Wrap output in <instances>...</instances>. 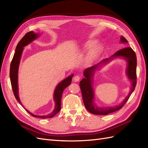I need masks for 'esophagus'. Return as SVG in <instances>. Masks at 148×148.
<instances>
[{
  "label": "esophagus",
  "instance_id": "34e87169",
  "mask_svg": "<svg viewBox=\"0 0 148 148\" xmlns=\"http://www.w3.org/2000/svg\"><path fill=\"white\" fill-rule=\"evenodd\" d=\"M79 79H80V77H79L78 75H75L73 78V81L74 82H79Z\"/></svg>",
  "mask_w": 148,
  "mask_h": 148
}]
</instances>
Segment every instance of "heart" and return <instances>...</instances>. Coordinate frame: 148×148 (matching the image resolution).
<instances>
[{
	"label": "heart",
	"mask_w": 148,
	"mask_h": 148,
	"mask_svg": "<svg viewBox=\"0 0 148 148\" xmlns=\"http://www.w3.org/2000/svg\"><path fill=\"white\" fill-rule=\"evenodd\" d=\"M94 44H95V42L94 41H89L88 42H87V44H86V47H87V48H91ZM99 47H96V49H95V50L93 51V52H92V56H93V55H95V53L99 50Z\"/></svg>",
	"instance_id": "1"
}]
</instances>
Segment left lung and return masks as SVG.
Masks as SVG:
<instances>
[{"instance_id":"8db88e82","label":"left lung","mask_w":148,"mask_h":148,"mask_svg":"<svg viewBox=\"0 0 148 148\" xmlns=\"http://www.w3.org/2000/svg\"><path fill=\"white\" fill-rule=\"evenodd\" d=\"M120 42L122 43H127V40L123 36L120 38ZM123 57L128 62L127 68V74L129 79L132 82V87L131 92L125 98L124 101L120 105L114 107L99 108L95 106L93 102V91L92 87V76L97 68L102 63H106L109 61L116 57ZM84 78L79 82V87L82 93V97L84 104L86 109L89 112L95 115H106L110 113L114 112L122 109L125 103L128 100L132 93L135 90L136 84V56L133 49L130 47H125L116 52L109 59H106L100 62L99 63L89 67L84 71Z\"/></svg>"}]
</instances>
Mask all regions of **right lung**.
I'll return each instance as SVG.
<instances>
[{
  "label": "right lung",
  "mask_w": 148,
  "mask_h": 148,
  "mask_svg": "<svg viewBox=\"0 0 148 148\" xmlns=\"http://www.w3.org/2000/svg\"><path fill=\"white\" fill-rule=\"evenodd\" d=\"M39 34L37 33H34V31H29V32L26 33L23 38H22L20 42L18 43L15 52L14 53V56L12 59V60L10 64V82L12 84V88L13 89V94L16 98V99L18 101L20 104L23 106L21 104V102L20 100V98L18 97V66L20 64V61L21 59V56L22 54V52L23 50V47L27 46L30 42H32L34 40H35L37 38H38ZM73 75H71L69 77L66 78L63 81H62L59 84L57 85L55 91L54 93H53V99H54L56 106L55 109H53V112L50 114L47 115H36L26 110L25 107L23 106V107L26 109V110L28 112L31 114L34 117L37 118H41V119H49L52 118L53 116H55L59 112L60 110L61 109V99L62 96L63 91L67 86L71 84V79H72Z\"/></svg>",
  "instance_id": "obj_1"
}]
</instances>
